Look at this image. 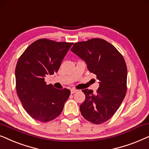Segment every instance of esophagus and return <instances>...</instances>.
Instances as JSON below:
<instances>
[{
	"label": "esophagus",
	"mask_w": 149,
	"mask_h": 149,
	"mask_svg": "<svg viewBox=\"0 0 149 149\" xmlns=\"http://www.w3.org/2000/svg\"><path fill=\"white\" fill-rule=\"evenodd\" d=\"M76 92H78V90H76V89H74V88H72L71 90V93H72V94H73V93H76Z\"/></svg>",
	"instance_id": "1"
}]
</instances>
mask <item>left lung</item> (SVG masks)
Returning <instances> with one entry per match:
<instances>
[{
  "label": "left lung",
  "instance_id": "1",
  "mask_svg": "<svg viewBox=\"0 0 149 149\" xmlns=\"http://www.w3.org/2000/svg\"><path fill=\"white\" fill-rule=\"evenodd\" d=\"M71 50L84 61L88 71L100 80L97 93L82 90L86 97L80 106L81 114L89 122L104 123L114 114L125 97V61L114 45L102 39L76 43Z\"/></svg>",
  "mask_w": 149,
  "mask_h": 149
}]
</instances>
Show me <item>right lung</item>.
I'll list each match as a JSON object with an SVG mask.
<instances>
[{
  "mask_svg": "<svg viewBox=\"0 0 149 149\" xmlns=\"http://www.w3.org/2000/svg\"><path fill=\"white\" fill-rule=\"evenodd\" d=\"M73 43L46 39L35 41L26 49L15 67V83L22 104L32 118L46 123L62 112L70 90L46 84L45 77L58 71Z\"/></svg>",
  "mask_w": 149,
  "mask_h": 149,
  "instance_id": "obj_1",
  "label": "right lung"
}]
</instances>
